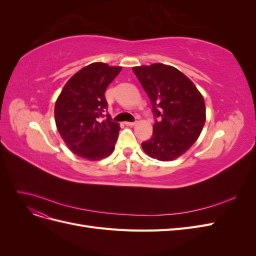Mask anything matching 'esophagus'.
<instances>
[{"mask_svg": "<svg viewBox=\"0 0 256 256\" xmlns=\"http://www.w3.org/2000/svg\"><path fill=\"white\" fill-rule=\"evenodd\" d=\"M125 124H126L127 126H129V127H132V126L136 125V122H126Z\"/></svg>", "mask_w": 256, "mask_h": 256, "instance_id": "esophagus-1", "label": "esophagus"}]
</instances>
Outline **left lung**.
Segmentation results:
<instances>
[{
    "label": "left lung",
    "instance_id": "8db88e82",
    "mask_svg": "<svg viewBox=\"0 0 256 256\" xmlns=\"http://www.w3.org/2000/svg\"><path fill=\"white\" fill-rule=\"evenodd\" d=\"M148 95L154 122L152 136L142 143L150 157L172 161L196 143L206 120L204 98L193 82L177 68L154 63L132 67Z\"/></svg>",
    "mask_w": 256,
    "mask_h": 256
}]
</instances>
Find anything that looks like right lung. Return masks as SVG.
Instances as JSON below:
<instances>
[{
  "instance_id": "obj_1",
  "label": "right lung",
  "mask_w": 256,
  "mask_h": 256,
  "mask_svg": "<svg viewBox=\"0 0 256 256\" xmlns=\"http://www.w3.org/2000/svg\"><path fill=\"white\" fill-rule=\"evenodd\" d=\"M122 70L96 62L83 67L67 81L54 106V118L60 136L76 156L90 161L113 152L120 124L109 116L100 122L108 104L104 92Z\"/></svg>"
}]
</instances>
